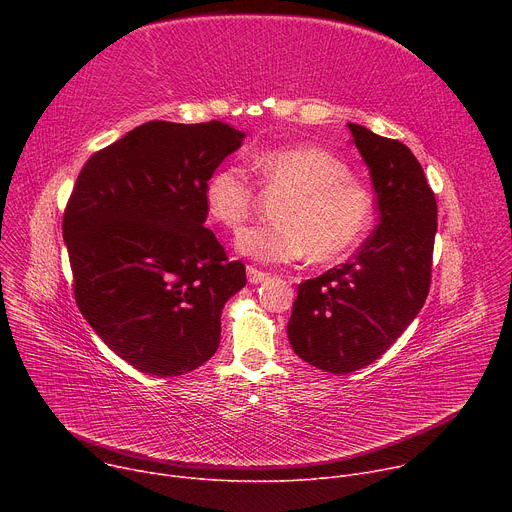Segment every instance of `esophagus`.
Wrapping results in <instances>:
<instances>
[{"label":"esophagus","mask_w":512,"mask_h":512,"mask_svg":"<svg viewBox=\"0 0 512 512\" xmlns=\"http://www.w3.org/2000/svg\"><path fill=\"white\" fill-rule=\"evenodd\" d=\"M267 277H269V273H265V271H261V269L253 267V265H247V281H249V283L257 285V283L265 281Z\"/></svg>","instance_id":"34e87169"}]
</instances>
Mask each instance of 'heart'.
I'll return each instance as SVG.
<instances>
[{
    "mask_svg": "<svg viewBox=\"0 0 512 512\" xmlns=\"http://www.w3.org/2000/svg\"><path fill=\"white\" fill-rule=\"evenodd\" d=\"M269 190H287L275 223L241 229L235 249L259 263L279 265L312 257L328 263L348 255L373 225L371 192L352 178L344 160L318 145H291L253 156ZM202 200L214 223L235 229L255 204V184L239 166H221L204 182Z\"/></svg>",
    "mask_w": 512,
    "mask_h": 512,
    "instance_id": "obj_1",
    "label": "heart"
}]
</instances>
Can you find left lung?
Instances as JSON below:
<instances>
[{
	"instance_id": "obj_1",
	"label": "left lung",
	"mask_w": 512,
	"mask_h": 512,
	"mask_svg": "<svg viewBox=\"0 0 512 512\" xmlns=\"http://www.w3.org/2000/svg\"><path fill=\"white\" fill-rule=\"evenodd\" d=\"M369 168L379 225L352 261L298 285L287 324L294 352L346 375L377 360L415 320L431 277L437 204L405 143L348 123Z\"/></svg>"
}]
</instances>
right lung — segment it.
Returning <instances> with one entry per match:
<instances>
[{
	"mask_svg": "<svg viewBox=\"0 0 512 512\" xmlns=\"http://www.w3.org/2000/svg\"><path fill=\"white\" fill-rule=\"evenodd\" d=\"M223 123H143L81 170L62 237L75 298L97 336L131 367L178 377L221 342V314L245 265L204 227V182L237 152Z\"/></svg>",
	"mask_w": 512,
	"mask_h": 512,
	"instance_id": "1",
	"label": "right lung"
}]
</instances>
